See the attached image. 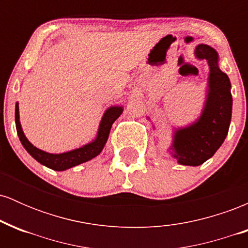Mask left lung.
Here are the masks:
<instances>
[{
	"instance_id": "obj_1",
	"label": "left lung",
	"mask_w": 248,
	"mask_h": 248,
	"mask_svg": "<svg viewBox=\"0 0 248 248\" xmlns=\"http://www.w3.org/2000/svg\"><path fill=\"white\" fill-rule=\"evenodd\" d=\"M196 56L210 66L209 94L203 113L191 126L176 130L173 157L183 166H201L215 155L229 133L232 115L231 82L218 67V55L205 44L196 47Z\"/></svg>"
}]
</instances>
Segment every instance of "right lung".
Listing matches in <instances>:
<instances>
[{
  "label": "right lung",
  "instance_id": "right-lung-1",
  "mask_svg": "<svg viewBox=\"0 0 248 248\" xmlns=\"http://www.w3.org/2000/svg\"><path fill=\"white\" fill-rule=\"evenodd\" d=\"M122 113V107H110L108 108L102 116V120L100 122L98 130V136L93 142L86 144V146L78 148V149L72 150V152H67L64 154H49L45 153L43 150L38 149V148L33 147L32 144L28 141L25 138L23 130H22L21 122H19V115H18V104H16L15 108V124L17 134L21 140L22 144L25 148L28 153L38 161L43 166L50 168L52 170H57V171H62L69 168L76 167L78 164L84 163V162L90 161L91 158L95 157L96 155L101 153L102 148H104L105 143L107 142L108 135H109L110 128H112L113 122H114Z\"/></svg>",
  "mask_w": 248,
  "mask_h": 248
}]
</instances>
